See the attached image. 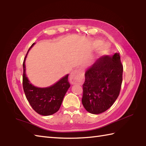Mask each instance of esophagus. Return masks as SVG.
<instances>
[{
	"instance_id": "obj_1",
	"label": "esophagus",
	"mask_w": 146,
	"mask_h": 146,
	"mask_svg": "<svg viewBox=\"0 0 146 146\" xmlns=\"http://www.w3.org/2000/svg\"><path fill=\"white\" fill-rule=\"evenodd\" d=\"M83 75L79 70H74L70 74V81L72 84H82L83 81Z\"/></svg>"
}]
</instances>
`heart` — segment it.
I'll return each mask as SVG.
<instances>
[{
	"label": "heart",
	"instance_id": "heart-1",
	"mask_svg": "<svg viewBox=\"0 0 146 146\" xmlns=\"http://www.w3.org/2000/svg\"><path fill=\"white\" fill-rule=\"evenodd\" d=\"M98 45H100V44H102V42H99L98 43ZM107 50H108V48H107V46H104V47H102V48H101V50H100V53L101 54H105L106 52H107Z\"/></svg>",
	"mask_w": 146,
	"mask_h": 146
}]
</instances>
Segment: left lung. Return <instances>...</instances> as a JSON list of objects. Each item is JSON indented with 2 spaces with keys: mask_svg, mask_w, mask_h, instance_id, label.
<instances>
[{
  "mask_svg": "<svg viewBox=\"0 0 146 146\" xmlns=\"http://www.w3.org/2000/svg\"><path fill=\"white\" fill-rule=\"evenodd\" d=\"M123 66L119 53L102 56L85 73L82 103L87 112H105L117 99L122 82Z\"/></svg>",
  "mask_w": 146,
  "mask_h": 146,
  "instance_id": "8db88e82",
  "label": "left lung"
}]
</instances>
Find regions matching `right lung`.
I'll list each match as a JSON object with an SVG mask.
<instances>
[{"instance_id":"1","label":"right lung","mask_w":146,"mask_h":146,"mask_svg":"<svg viewBox=\"0 0 146 146\" xmlns=\"http://www.w3.org/2000/svg\"><path fill=\"white\" fill-rule=\"evenodd\" d=\"M34 45V43L29 48L23 62L24 91L29 104L35 112L42 115H50L59 111L64 97L70 87L68 81L69 75L67 74L53 86L46 88H39L32 85L25 75V61L28 52Z\"/></svg>"}]
</instances>
